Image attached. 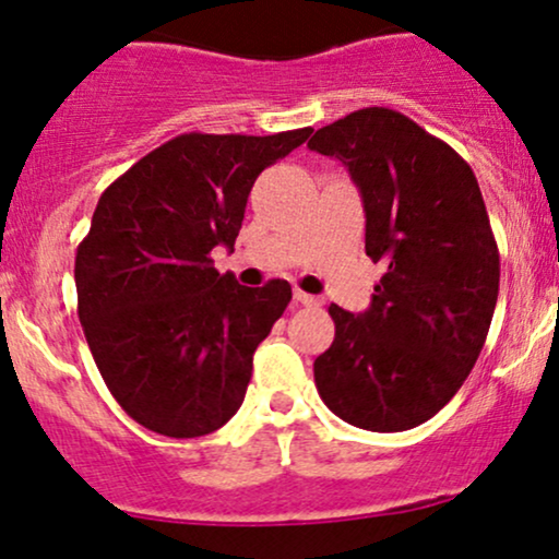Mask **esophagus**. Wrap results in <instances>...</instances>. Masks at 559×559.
Instances as JSON below:
<instances>
[{
    "instance_id": "1",
    "label": "esophagus",
    "mask_w": 559,
    "mask_h": 559,
    "mask_svg": "<svg viewBox=\"0 0 559 559\" xmlns=\"http://www.w3.org/2000/svg\"><path fill=\"white\" fill-rule=\"evenodd\" d=\"M294 301H299V305H320L318 297H312V294L301 292V288H294Z\"/></svg>"
}]
</instances>
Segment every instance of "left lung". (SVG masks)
Returning <instances> with one entry per match:
<instances>
[{
	"label": "left lung",
	"instance_id": "1",
	"mask_svg": "<svg viewBox=\"0 0 559 559\" xmlns=\"http://www.w3.org/2000/svg\"><path fill=\"white\" fill-rule=\"evenodd\" d=\"M310 150L342 159L365 204V252L383 262L360 316L329 307L333 344L316 386L333 415L396 433L457 394L489 333L499 249L471 165L407 115L365 107L323 126Z\"/></svg>",
	"mask_w": 559,
	"mask_h": 559
}]
</instances>
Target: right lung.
I'll return each mask as SVG.
<instances>
[{
    "label": "right lung",
    "instance_id": "right-lung-1",
    "mask_svg": "<svg viewBox=\"0 0 559 559\" xmlns=\"http://www.w3.org/2000/svg\"><path fill=\"white\" fill-rule=\"evenodd\" d=\"M310 133H181L96 202L75 252L79 318L107 389L139 426L194 439L241 407L254 349L292 286H241L210 254L234 249L258 176Z\"/></svg>",
    "mask_w": 559,
    "mask_h": 559
}]
</instances>
